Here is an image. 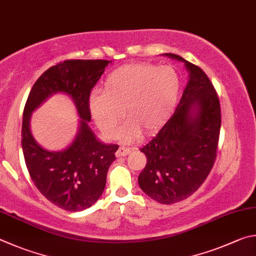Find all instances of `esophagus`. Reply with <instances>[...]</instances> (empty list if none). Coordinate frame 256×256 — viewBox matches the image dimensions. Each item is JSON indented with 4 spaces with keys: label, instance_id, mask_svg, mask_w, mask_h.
I'll list each match as a JSON object with an SVG mask.
<instances>
[{
    "label": "esophagus",
    "instance_id": "1",
    "mask_svg": "<svg viewBox=\"0 0 256 256\" xmlns=\"http://www.w3.org/2000/svg\"><path fill=\"white\" fill-rule=\"evenodd\" d=\"M129 154H130V148H128V147H124V146H120L118 150L116 152V158H121V156H126Z\"/></svg>",
    "mask_w": 256,
    "mask_h": 256
}]
</instances>
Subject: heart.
<instances>
[{
	"label": "heart",
	"mask_w": 256,
	"mask_h": 256,
	"mask_svg": "<svg viewBox=\"0 0 256 256\" xmlns=\"http://www.w3.org/2000/svg\"><path fill=\"white\" fill-rule=\"evenodd\" d=\"M180 80L172 67L134 62L108 75L103 93L93 91L88 106L93 119L109 138H116L124 118L129 122L121 132L126 142L142 132L154 135L166 124L176 106Z\"/></svg>",
	"instance_id": "b5f03b06"
}]
</instances>
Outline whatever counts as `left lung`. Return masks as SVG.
Wrapping results in <instances>:
<instances>
[{
	"instance_id": "1",
	"label": "left lung",
	"mask_w": 256,
	"mask_h": 256,
	"mask_svg": "<svg viewBox=\"0 0 256 256\" xmlns=\"http://www.w3.org/2000/svg\"><path fill=\"white\" fill-rule=\"evenodd\" d=\"M165 55L184 62L189 82L171 118L140 148L147 163L138 183L152 199L172 204L194 194L212 171L222 111L216 90L199 66L176 54Z\"/></svg>"
}]
</instances>
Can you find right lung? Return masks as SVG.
I'll return each mask as SVG.
<instances>
[{
  "label": "right lung",
  "mask_w": 256,
  "mask_h": 256,
  "mask_svg": "<svg viewBox=\"0 0 256 256\" xmlns=\"http://www.w3.org/2000/svg\"><path fill=\"white\" fill-rule=\"evenodd\" d=\"M109 62L103 60L58 62L36 80L24 106L21 144L31 180L44 198L68 212H80L96 202L119 148L98 140L88 124L91 120L90 94ZM57 92L74 98L82 120L74 142L65 151L49 152L30 135V116L36 107Z\"/></svg>",
  "instance_id": "right-lung-1"
}]
</instances>
